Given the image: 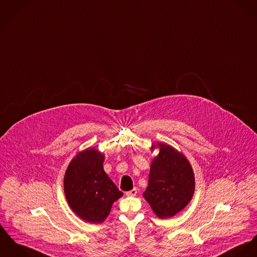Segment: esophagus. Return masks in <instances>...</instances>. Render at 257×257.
Here are the masks:
<instances>
[{
  "mask_svg": "<svg viewBox=\"0 0 257 257\" xmlns=\"http://www.w3.org/2000/svg\"><path fill=\"white\" fill-rule=\"evenodd\" d=\"M137 193H138V189H137V188H133L132 190L126 191V192H125V195H127V196H136Z\"/></svg>",
  "mask_w": 257,
  "mask_h": 257,
  "instance_id": "obj_1",
  "label": "esophagus"
}]
</instances>
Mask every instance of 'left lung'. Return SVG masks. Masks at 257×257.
Here are the masks:
<instances>
[{
  "instance_id": "obj_1",
  "label": "left lung",
  "mask_w": 257,
  "mask_h": 257,
  "mask_svg": "<svg viewBox=\"0 0 257 257\" xmlns=\"http://www.w3.org/2000/svg\"><path fill=\"white\" fill-rule=\"evenodd\" d=\"M159 154L153 159L148 178V187L143 197L157 217L175 216L191 200L194 174L186 156L172 146L158 143ZM156 145H152V150Z\"/></svg>"
}]
</instances>
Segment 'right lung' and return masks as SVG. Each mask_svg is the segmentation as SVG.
I'll return each instance as SVG.
<instances>
[{"label":"right lung","instance_id":"1","mask_svg":"<svg viewBox=\"0 0 257 257\" xmlns=\"http://www.w3.org/2000/svg\"><path fill=\"white\" fill-rule=\"evenodd\" d=\"M104 155L94 148L85 149L70 161L64 178L66 198L82 220L102 223L113 203L122 196L103 169Z\"/></svg>","mask_w":257,"mask_h":257}]
</instances>
